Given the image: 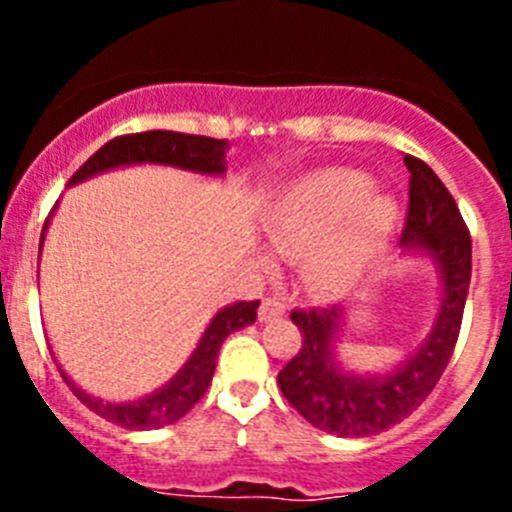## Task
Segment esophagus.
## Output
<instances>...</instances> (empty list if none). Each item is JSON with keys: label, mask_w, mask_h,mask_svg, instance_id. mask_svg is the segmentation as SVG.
Listing matches in <instances>:
<instances>
[{"label": "esophagus", "mask_w": 512, "mask_h": 512, "mask_svg": "<svg viewBox=\"0 0 512 512\" xmlns=\"http://www.w3.org/2000/svg\"><path fill=\"white\" fill-rule=\"evenodd\" d=\"M284 315V302L277 297H264L259 307V320L261 323H269V320H277Z\"/></svg>", "instance_id": "34e87169"}]
</instances>
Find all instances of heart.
Instances as JSON below:
<instances>
[{"label":"heart","instance_id":"1","mask_svg":"<svg viewBox=\"0 0 512 512\" xmlns=\"http://www.w3.org/2000/svg\"><path fill=\"white\" fill-rule=\"evenodd\" d=\"M397 202L374 192L359 169H320L279 194L266 238L282 256H305V282L325 297H341L364 279L395 233Z\"/></svg>","mask_w":512,"mask_h":512}]
</instances>
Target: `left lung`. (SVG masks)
I'll return each instance as SVG.
<instances>
[{"instance_id": "8db88e82", "label": "left lung", "mask_w": 512, "mask_h": 512, "mask_svg": "<svg viewBox=\"0 0 512 512\" xmlns=\"http://www.w3.org/2000/svg\"><path fill=\"white\" fill-rule=\"evenodd\" d=\"M405 166L410 171V207L400 238L402 256H425L441 282L428 336L387 372L356 374L343 369L336 354L346 307L292 312V323L305 338L300 354L279 372L277 382L307 423L333 436H377L408 418L431 395L459 338L472 279V238L436 171L415 156H405Z\"/></svg>"}]
</instances>
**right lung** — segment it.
<instances>
[{"label": "right lung", "instance_id": "right-lung-1", "mask_svg": "<svg viewBox=\"0 0 512 512\" xmlns=\"http://www.w3.org/2000/svg\"><path fill=\"white\" fill-rule=\"evenodd\" d=\"M225 151H228V140L205 138V135L171 133V130H148V133L122 135V138H112L110 143H104L87 164L71 176L69 187L87 182V179L104 174V171L140 164L171 166V169L192 171V174L202 176H223L225 169H228L225 166ZM45 228H48V220H45ZM45 228L43 235H40V251H43ZM256 310H259V300L233 302V305H225L223 310H217L212 315L210 325L205 328V333H202L197 348L184 361L182 369L164 387H158L151 395L138 397V400L110 402L102 400V397H94L81 390L79 384L63 372L61 366L58 369H61L63 382L69 384L71 392L92 413L102 415L104 420H110V423L120 425V428H128V431L164 428V425H171L179 418H184L200 402V397L205 395L212 382V374H215L217 366V351H220L223 341L235 330L256 323Z\"/></svg>", "mask_w": 512, "mask_h": 512}]
</instances>
